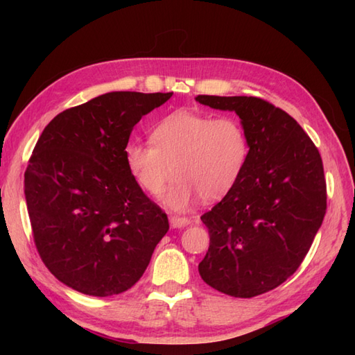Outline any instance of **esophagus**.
Wrapping results in <instances>:
<instances>
[{
  "label": "esophagus",
  "instance_id": "esophagus-1",
  "mask_svg": "<svg viewBox=\"0 0 355 355\" xmlns=\"http://www.w3.org/2000/svg\"><path fill=\"white\" fill-rule=\"evenodd\" d=\"M169 224L172 229H182L186 227L187 224H191V220L186 216H177V215H172L169 216Z\"/></svg>",
  "mask_w": 355,
  "mask_h": 355
}]
</instances>
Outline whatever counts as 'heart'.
<instances>
[{"label":"heart","mask_w":355,"mask_h":355,"mask_svg":"<svg viewBox=\"0 0 355 355\" xmlns=\"http://www.w3.org/2000/svg\"><path fill=\"white\" fill-rule=\"evenodd\" d=\"M150 140L128 143L126 168L150 195L160 193L175 173L162 202L177 212H184L198 197H224L243 175L250 154L248 135L238 119L187 110L162 119Z\"/></svg>","instance_id":"1"}]
</instances>
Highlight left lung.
Masks as SVG:
<instances>
[{"label":"left lung","instance_id":"8db88e82","mask_svg":"<svg viewBox=\"0 0 355 355\" xmlns=\"http://www.w3.org/2000/svg\"><path fill=\"white\" fill-rule=\"evenodd\" d=\"M195 101L235 111L250 143L238 183L201 216L210 244L200 276L229 296H259L299 268L320 229L327 210L322 158L296 120L259 97Z\"/></svg>","mask_w":355,"mask_h":355}]
</instances>
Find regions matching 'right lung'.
<instances>
[{"label":"right lung","mask_w":355,"mask_h":355,"mask_svg":"<svg viewBox=\"0 0 355 355\" xmlns=\"http://www.w3.org/2000/svg\"><path fill=\"white\" fill-rule=\"evenodd\" d=\"M171 96L107 93L44 128L24 173L27 212L45 267L70 288L96 297L130 290L169 230L128 171L125 146Z\"/></svg>","instance_id":"add662e5"}]
</instances>
